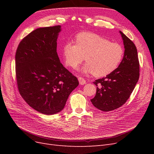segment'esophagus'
Returning a JSON list of instances; mask_svg holds the SVG:
<instances>
[{
    "instance_id": "obj_1",
    "label": "esophagus",
    "mask_w": 154,
    "mask_h": 154,
    "mask_svg": "<svg viewBox=\"0 0 154 154\" xmlns=\"http://www.w3.org/2000/svg\"><path fill=\"white\" fill-rule=\"evenodd\" d=\"M78 81L79 83H80V85H84L86 83V81L84 78H83L82 77H78Z\"/></svg>"
}]
</instances>
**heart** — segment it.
I'll use <instances>...</instances> for the list:
<instances>
[{"label": "heart", "mask_w": 154, "mask_h": 154, "mask_svg": "<svg viewBox=\"0 0 154 154\" xmlns=\"http://www.w3.org/2000/svg\"><path fill=\"white\" fill-rule=\"evenodd\" d=\"M76 44L67 42L62 49L65 63L76 69L85 60L82 69L85 73L96 77H104L114 72L122 61L124 50L122 46L98 35L89 32H80L75 38Z\"/></svg>", "instance_id": "1"}]
</instances>
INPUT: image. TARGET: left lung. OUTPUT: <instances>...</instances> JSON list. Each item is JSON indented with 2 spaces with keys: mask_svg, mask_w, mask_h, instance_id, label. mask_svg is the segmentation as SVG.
I'll use <instances>...</instances> for the list:
<instances>
[{
  "mask_svg": "<svg viewBox=\"0 0 154 154\" xmlns=\"http://www.w3.org/2000/svg\"><path fill=\"white\" fill-rule=\"evenodd\" d=\"M123 40L125 52L122 62L114 72L93 82L97 87L94 98L96 108L104 112L122 106L129 98L139 77V63L136 45L119 31Z\"/></svg>",
  "mask_w": 154,
  "mask_h": 154,
  "instance_id": "8db88e82",
  "label": "left lung"
}]
</instances>
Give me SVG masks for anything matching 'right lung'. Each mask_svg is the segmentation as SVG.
<instances>
[{
  "label": "right lung",
  "instance_id": "1",
  "mask_svg": "<svg viewBox=\"0 0 154 154\" xmlns=\"http://www.w3.org/2000/svg\"><path fill=\"white\" fill-rule=\"evenodd\" d=\"M61 26L38 28L18 45L15 54L18 91L25 101L39 112L62 111L71 92L79 85L76 76L63 67L57 52Z\"/></svg>",
  "mask_w": 154,
  "mask_h": 154
}]
</instances>
